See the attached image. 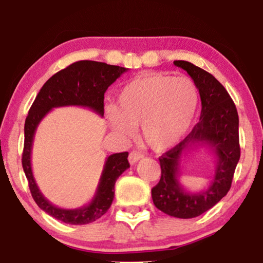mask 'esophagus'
<instances>
[{"instance_id":"34e87169","label":"esophagus","mask_w":263,"mask_h":263,"mask_svg":"<svg viewBox=\"0 0 263 263\" xmlns=\"http://www.w3.org/2000/svg\"><path fill=\"white\" fill-rule=\"evenodd\" d=\"M143 156L140 152H138V151H132L130 153H129V157H128V159H129V163H130L132 165L133 164H135L136 161H139L140 159H141Z\"/></svg>"}]
</instances>
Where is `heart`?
<instances>
[{
  "instance_id": "b5f03b06",
  "label": "heart",
  "mask_w": 263,
  "mask_h": 263,
  "mask_svg": "<svg viewBox=\"0 0 263 263\" xmlns=\"http://www.w3.org/2000/svg\"><path fill=\"white\" fill-rule=\"evenodd\" d=\"M199 89L192 79L146 74L128 82L107 114L110 127L120 135H132L140 124V136L158 152L181 141L195 120Z\"/></svg>"
}]
</instances>
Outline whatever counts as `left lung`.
I'll return each instance as SVG.
<instances>
[{"instance_id": "obj_1", "label": "left lung", "mask_w": 263, "mask_h": 263, "mask_svg": "<svg viewBox=\"0 0 263 263\" xmlns=\"http://www.w3.org/2000/svg\"><path fill=\"white\" fill-rule=\"evenodd\" d=\"M194 80L201 98L200 121L174 148L159 158L161 177L152 188L153 203L171 217L189 219L199 217L215 206L231 188L240 157L238 114L224 86L208 71L186 61H174ZM207 144L217 157L215 176L210 185L200 193L183 189L178 181L179 163L186 150Z\"/></svg>"}]
</instances>
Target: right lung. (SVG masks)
Wrapping results in <instances>:
<instances>
[{
    "mask_svg": "<svg viewBox=\"0 0 263 263\" xmlns=\"http://www.w3.org/2000/svg\"><path fill=\"white\" fill-rule=\"evenodd\" d=\"M127 70V68L104 62L79 61L52 75L41 88L28 111L25 121L23 168L35 203L57 220L71 225H85L105 214L114 201L115 183L130 165L128 163V152L111 154L106 158L98 188L91 202L75 210L56 207L41 193L32 174V143L38 124L49 111L60 106L88 107L103 117L104 93Z\"/></svg>",
    "mask_w": 263,
    "mask_h": 263,
    "instance_id": "right-lung-1",
    "label": "right lung"
}]
</instances>
